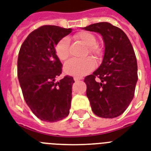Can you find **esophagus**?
Returning <instances> with one entry per match:
<instances>
[{
	"mask_svg": "<svg viewBox=\"0 0 151 151\" xmlns=\"http://www.w3.org/2000/svg\"><path fill=\"white\" fill-rule=\"evenodd\" d=\"M80 79H79V78H76V77H75V78H74V80H75V81H76V82L79 81Z\"/></svg>",
	"mask_w": 151,
	"mask_h": 151,
	"instance_id": "esophagus-1",
	"label": "esophagus"
}]
</instances>
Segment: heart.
I'll return each instance as SVG.
<instances>
[{
	"instance_id": "obj_1",
	"label": "heart",
	"mask_w": 151,
	"mask_h": 151,
	"mask_svg": "<svg viewBox=\"0 0 151 151\" xmlns=\"http://www.w3.org/2000/svg\"><path fill=\"white\" fill-rule=\"evenodd\" d=\"M75 38L81 41L89 47V52L94 57L101 55V50L97 45V38L93 34L88 31H81L76 34ZM56 53L61 60H66L69 57V39L67 37L63 38L56 46ZM95 67V62L91 57L83 60L72 59L68 60L64 66V71L66 74L76 78H81L91 72Z\"/></svg>"
}]
</instances>
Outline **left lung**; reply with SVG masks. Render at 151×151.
<instances>
[{"instance_id": "1", "label": "left lung", "mask_w": 151, "mask_h": 151, "mask_svg": "<svg viewBox=\"0 0 151 151\" xmlns=\"http://www.w3.org/2000/svg\"><path fill=\"white\" fill-rule=\"evenodd\" d=\"M83 29L100 34L105 45L101 65L84 79L86 96L95 115L116 117L126 110L135 94L138 68L132 45L121 29L107 22Z\"/></svg>"}]
</instances>
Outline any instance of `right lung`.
Instances as JSON below:
<instances>
[{
    "instance_id": "1",
    "label": "right lung",
    "mask_w": 151,
    "mask_h": 151,
    "mask_svg": "<svg viewBox=\"0 0 151 151\" xmlns=\"http://www.w3.org/2000/svg\"><path fill=\"white\" fill-rule=\"evenodd\" d=\"M72 29L45 25L32 31L21 45L17 75L23 98L41 120L57 122L69 114L72 87L75 83L66 76L59 82L62 64L55 47Z\"/></svg>"
}]
</instances>
